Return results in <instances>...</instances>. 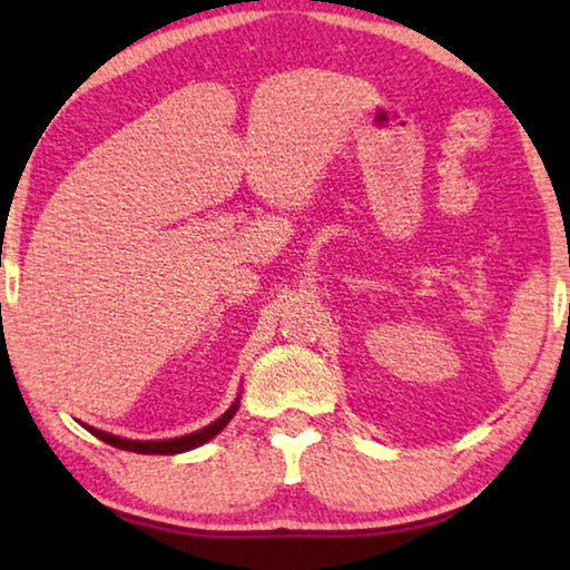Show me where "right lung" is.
Listing matches in <instances>:
<instances>
[{
    "mask_svg": "<svg viewBox=\"0 0 570 570\" xmlns=\"http://www.w3.org/2000/svg\"><path fill=\"white\" fill-rule=\"evenodd\" d=\"M236 410H238V402L230 404V410L226 414H220L216 422H210L208 428L198 430V432H190V435H183V438H176V440H122L118 435H110V432L95 430V428H90V424H85V428H88L98 440L108 442V445L128 450V452H138V455H178V452L193 450V448L204 445V442H208L210 438H216L218 432L230 422V417H234Z\"/></svg>",
    "mask_w": 570,
    "mask_h": 570,
    "instance_id": "obj_1",
    "label": "right lung"
}]
</instances>
